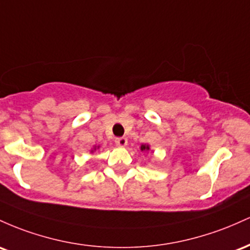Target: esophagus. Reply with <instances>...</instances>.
<instances>
[{
  "label": "esophagus",
  "instance_id": "34e87169",
  "mask_svg": "<svg viewBox=\"0 0 250 250\" xmlns=\"http://www.w3.org/2000/svg\"><path fill=\"white\" fill-rule=\"evenodd\" d=\"M116 144L118 146H126V144H127V139L125 138V137H119V138H116Z\"/></svg>",
  "mask_w": 250,
  "mask_h": 250
}]
</instances>
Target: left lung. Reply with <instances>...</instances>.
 Returning <instances> with one entry per match:
<instances>
[{"instance_id": "8db88e82", "label": "left lung", "mask_w": 250, "mask_h": 250, "mask_svg": "<svg viewBox=\"0 0 250 250\" xmlns=\"http://www.w3.org/2000/svg\"><path fill=\"white\" fill-rule=\"evenodd\" d=\"M140 150H142V151H148V150H150V146H148V145H142V146H140Z\"/></svg>"}]
</instances>
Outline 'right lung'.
Instances as JSON below:
<instances>
[{"label":"right lung","instance_id":"1","mask_svg":"<svg viewBox=\"0 0 250 250\" xmlns=\"http://www.w3.org/2000/svg\"><path fill=\"white\" fill-rule=\"evenodd\" d=\"M98 147H99V146H98ZM94 150H95V147H94Z\"/></svg>","mask_w":250,"mask_h":250}]
</instances>
